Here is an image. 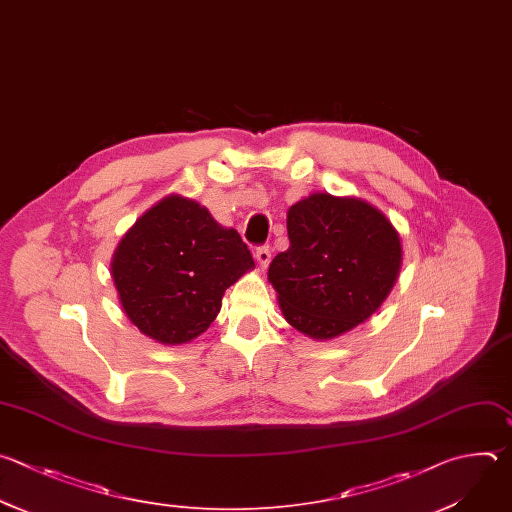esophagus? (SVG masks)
Returning <instances> with one entry per match:
<instances>
[{"label":"esophagus","instance_id":"34e87169","mask_svg":"<svg viewBox=\"0 0 512 512\" xmlns=\"http://www.w3.org/2000/svg\"><path fill=\"white\" fill-rule=\"evenodd\" d=\"M255 259H257V263H259V267L265 269V267L271 263V247H269V245L259 247V249L255 251Z\"/></svg>","mask_w":512,"mask_h":512}]
</instances>
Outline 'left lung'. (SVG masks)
I'll list each match as a JSON object with an SVG mask.
<instances>
[{
    "instance_id": "8db88e82",
    "label": "left lung",
    "mask_w": 512,
    "mask_h": 512,
    "mask_svg": "<svg viewBox=\"0 0 512 512\" xmlns=\"http://www.w3.org/2000/svg\"><path fill=\"white\" fill-rule=\"evenodd\" d=\"M287 235L267 279L285 321L317 342L364 323L400 275V233L364 199L313 193L289 207Z\"/></svg>"
}]
</instances>
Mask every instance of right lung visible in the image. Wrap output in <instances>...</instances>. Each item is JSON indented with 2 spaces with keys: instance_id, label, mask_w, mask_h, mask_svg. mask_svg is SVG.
Returning <instances> with one entry per match:
<instances>
[{
  "instance_id": "add662e5",
  "label": "right lung",
  "mask_w": 512,
  "mask_h": 512,
  "mask_svg": "<svg viewBox=\"0 0 512 512\" xmlns=\"http://www.w3.org/2000/svg\"><path fill=\"white\" fill-rule=\"evenodd\" d=\"M253 267L235 229L201 203L168 195L124 233L110 275L126 317L154 342L181 346L207 331L225 289Z\"/></svg>"
}]
</instances>
